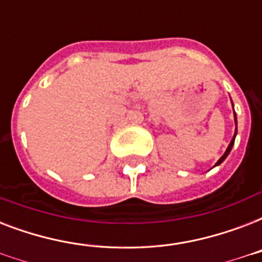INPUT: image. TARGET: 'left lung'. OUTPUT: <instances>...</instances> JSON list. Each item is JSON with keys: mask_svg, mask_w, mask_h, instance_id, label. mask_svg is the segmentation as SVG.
<instances>
[{"mask_svg": "<svg viewBox=\"0 0 262 262\" xmlns=\"http://www.w3.org/2000/svg\"><path fill=\"white\" fill-rule=\"evenodd\" d=\"M232 107H234V104H232ZM234 119H235V126H236V115H235V111H234ZM235 136H236V127H235V133H234V137H232V140H231V143L228 144V147H227V149H226V152H224V155L222 156V158H220L219 160H217V163H216L215 166H219L220 163H223L224 159H226V158H227V156H228V154L231 152L232 145H234V141H235Z\"/></svg>", "mask_w": 262, "mask_h": 262, "instance_id": "obj_1", "label": "left lung"}]
</instances>
